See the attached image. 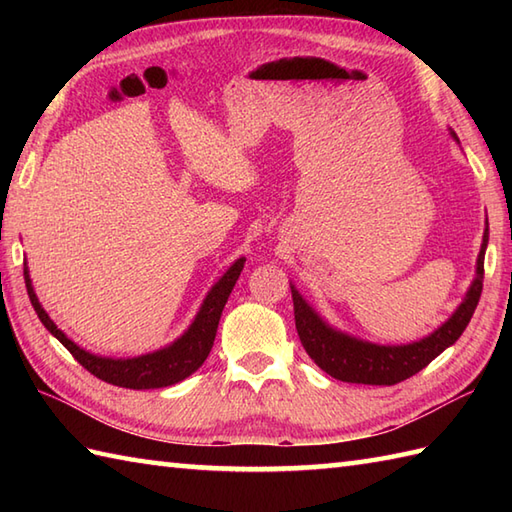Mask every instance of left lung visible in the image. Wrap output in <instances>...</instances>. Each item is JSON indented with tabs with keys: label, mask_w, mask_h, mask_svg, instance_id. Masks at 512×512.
Returning <instances> with one entry per match:
<instances>
[{
	"label": "left lung",
	"mask_w": 512,
	"mask_h": 512,
	"mask_svg": "<svg viewBox=\"0 0 512 512\" xmlns=\"http://www.w3.org/2000/svg\"><path fill=\"white\" fill-rule=\"evenodd\" d=\"M488 244V228L480 257H477V277L469 290V295L460 303L453 317L433 332L427 339L411 345H374L352 339L328 328L297 290H292V303H295V325L303 350L317 363L325 374H330L343 383L356 385H396L400 380L418 374L427 367L433 358L440 356L449 345L460 339L469 325L473 312L482 297L484 281V250Z\"/></svg>",
	"instance_id": "8db88e82"
}]
</instances>
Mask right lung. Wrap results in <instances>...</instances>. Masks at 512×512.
Here are the masks:
<instances>
[{
  "instance_id": "right-lung-1",
  "label": "right lung",
  "mask_w": 512,
  "mask_h": 512,
  "mask_svg": "<svg viewBox=\"0 0 512 512\" xmlns=\"http://www.w3.org/2000/svg\"><path fill=\"white\" fill-rule=\"evenodd\" d=\"M244 262L246 259H237V262L228 268V273L211 288L209 297L204 299L193 325L180 336L176 343L165 347V350H160V352L138 356V358H125V361L123 358L94 356L90 352L81 350L79 345H74L68 336H65L57 328V325L52 323L46 310L39 306V299L35 295V290H32V286H30V277H28L26 268H24V279H26L30 303H32V308H35L41 323L46 325L50 334L57 336L65 350H68L76 358V361L88 369L90 374H94L96 378H101V380H105V383L116 385V387L156 389V387H169V385L180 383V380L191 376L195 369H198L206 361V356H209L213 341H215L217 323H220L222 310L226 306L228 295H231L239 273H242Z\"/></svg>"
}]
</instances>
